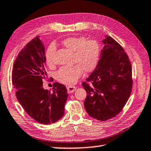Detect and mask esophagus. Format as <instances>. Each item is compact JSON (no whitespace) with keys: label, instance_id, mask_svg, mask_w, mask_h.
Returning <instances> with one entry per match:
<instances>
[{"label":"esophagus","instance_id":"1","mask_svg":"<svg viewBox=\"0 0 151 151\" xmlns=\"http://www.w3.org/2000/svg\"><path fill=\"white\" fill-rule=\"evenodd\" d=\"M67 89L68 93H73L74 91L76 90V87L73 86H68L67 88Z\"/></svg>","mask_w":151,"mask_h":151}]
</instances>
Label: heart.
I'll list each match as a JSON object with an SVG mask.
<instances>
[{
    "label": "heart",
    "mask_w": 151,
    "mask_h": 151,
    "mask_svg": "<svg viewBox=\"0 0 151 151\" xmlns=\"http://www.w3.org/2000/svg\"><path fill=\"white\" fill-rule=\"evenodd\" d=\"M61 44L69 51L74 52L71 66L61 67L55 74L57 81L65 84H75L81 77L82 70L90 73L95 69L99 60L100 47L96 40H86L84 37H69L62 41ZM55 46L50 44L46 52V61L48 65L54 63L53 58L55 52Z\"/></svg>",
    "instance_id": "heart-1"
}]
</instances>
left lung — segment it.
Instances as JSON below:
<instances>
[{
    "label": "left lung",
    "mask_w": 151,
    "mask_h": 151,
    "mask_svg": "<svg viewBox=\"0 0 151 151\" xmlns=\"http://www.w3.org/2000/svg\"><path fill=\"white\" fill-rule=\"evenodd\" d=\"M96 69L82 86L87 93L84 107L89 116L105 121L116 116L130 96L132 72L124 50L113 38L105 35Z\"/></svg>",
    "instance_id": "1"
}]
</instances>
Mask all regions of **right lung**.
Wrapping results in <instances>:
<instances>
[{
    "mask_svg": "<svg viewBox=\"0 0 151 151\" xmlns=\"http://www.w3.org/2000/svg\"><path fill=\"white\" fill-rule=\"evenodd\" d=\"M45 62V48L37 37L19 53L12 79L17 99L26 113L37 122L48 125L63 116L68 93L65 86L59 82L54 83L52 92L44 89Z\"/></svg>",
    "mask_w": 151,
    "mask_h": 151,
    "instance_id": "add662e5",
    "label": "right lung"
}]
</instances>
